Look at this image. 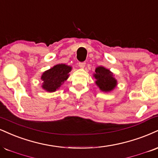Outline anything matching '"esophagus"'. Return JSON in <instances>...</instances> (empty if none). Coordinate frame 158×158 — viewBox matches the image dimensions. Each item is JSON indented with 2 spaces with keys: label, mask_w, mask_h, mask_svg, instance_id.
<instances>
[{
  "label": "esophagus",
  "mask_w": 158,
  "mask_h": 158,
  "mask_svg": "<svg viewBox=\"0 0 158 158\" xmlns=\"http://www.w3.org/2000/svg\"><path fill=\"white\" fill-rule=\"evenodd\" d=\"M85 64H86L85 62H79V66L80 68H84L85 67Z\"/></svg>",
  "instance_id": "esophagus-1"
}]
</instances>
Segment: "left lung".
<instances>
[{"instance_id":"1","label":"left lung","mask_w":158,"mask_h":158,"mask_svg":"<svg viewBox=\"0 0 158 158\" xmlns=\"http://www.w3.org/2000/svg\"><path fill=\"white\" fill-rule=\"evenodd\" d=\"M94 77L96 79L95 83L102 92H111L117 87V79L113 72L103 66H98L96 68Z\"/></svg>"}]
</instances>
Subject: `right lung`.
<instances>
[{
	"instance_id": "1",
	"label": "right lung",
	"mask_w": 158,
	"mask_h": 158,
	"mask_svg": "<svg viewBox=\"0 0 158 158\" xmlns=\"http://www.w3.org/2000/svg\"><path fill=\"white\" fill-rule=\"evenodd\" d=\"M71 70V66L61 63L43 72L40 78L43 81L42 88L49 93L59 90L61 85L68 79Z\"/></svg>"
}]
</instances>
